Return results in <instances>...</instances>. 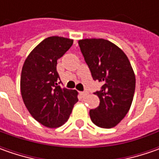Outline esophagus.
Instances as JSON below:
<instances>
[{
  "instance_id": "1",
  "label": "esophagus",
  "mask_w": 159,
  "mask_h": 159,
  "mask_svg": "<svg viewBox=\"0 0 159 159\" xmlns=\"http://www.w3.org/2000/svg\"><path fill=\"white\" fill-rule=\"evenodd\" d=\"M80 95H81L82 97H85L86 95H88V92H80Z\"/></svg>"
}]
</instances>
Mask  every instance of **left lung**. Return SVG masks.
<instances>
[{
  "label": "left lung",
  "instance_id": "1",
  "mask_svg": "<svg viewBox=\"0 0 159 159\" xmlns=\"http://www.w3.org/2000/svg\"><path fill=\"white\" fill-rule=\"evenodd\" d=\"M79 45L94 80L103 85L95 93L100 104L90 110L92 122L102 128L119 124L130 110L135 75L124 51L104 39H83Z\"/></svg>",
  "mask_w": 159,
  "mask_h": 159
}]
</instances>
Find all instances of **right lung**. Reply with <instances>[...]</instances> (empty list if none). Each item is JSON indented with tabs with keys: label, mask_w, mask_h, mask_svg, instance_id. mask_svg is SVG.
<instances>
[{
	"label": "right lung",
	"mask_w": 159,
	"mask_h": 159,
	"mask_svg": "<svg viewBox=\"0 0 159 159\" xmlns=\"http://www.w3.org/2000/svg\"><path fill=\"white\" fill-rule=\"evenodd\" d=\"M73 43V40L51 36L34 48L23 64L20 90L30 114L49 128L63 125L70 118L78 92L58 86L57 60Z\"/></svg>",
	"instance_id": "right-lung-1"
}]
</instances>
